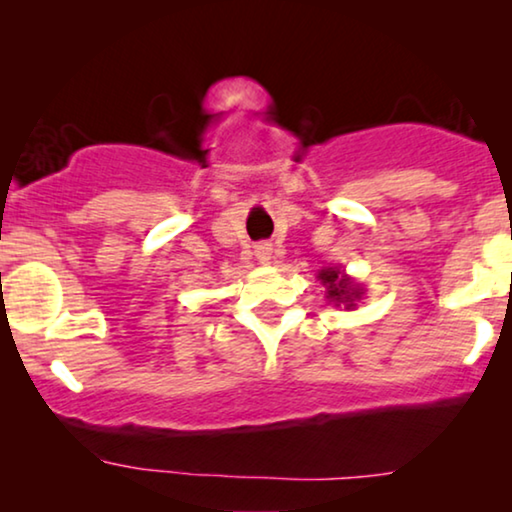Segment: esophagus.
<instances>
[{
  "label": "esophagus",
  "instance_id": "34e87169",
  "mask_svg": "<svg viewBox=\"0 0 512 512\" xmlns=\"http://www.w3.org/2000/svg\"><path fill=\"white\" fill-rule=\"evenodd\" d=\"M254 254H256V258H258V261H261V263H270V258H272V244H268V242L256 244Z\"/></svg>",
  "mask_w": 512,
  "mask_h": 512
}]
</instances>
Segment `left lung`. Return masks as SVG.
I'll return each instance as SVG.
<instances>
[{
    "label": "left lung",
    "instance_id": "obj_1",
    "mask_svg": "<svg viewBox=\"0 0 512 512\" xmlns=\"http://www.w3.org/2000/svg\"><path fill=\"white\" fill-rule=\"evenodd\" d=\"M321 284L326 286V298L328 303L335 305H345V310H354L356 300L361 298L363 289L356 286L352 279H349L345 272L335 270V268H324L319 272Z\"/></svg>",
    "mask_w": 512,
    "mask_h": 512
}]
</instances>
